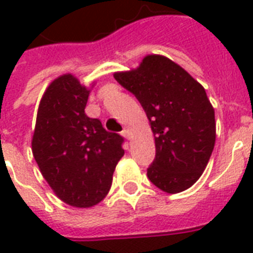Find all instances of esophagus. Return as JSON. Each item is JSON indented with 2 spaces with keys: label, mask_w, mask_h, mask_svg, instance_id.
Here are the masks:
<instances>
[{
  "label": "esophagus",
  "mask_w": 253,
  "mask_h": 253,
  "mask_svg": "<svg viewBox=\"0 0 253 253\" xmlns=\"http://www.w3.org/2000/svg\"><path fill=\"white\" fill-rule=\"evenodd\" d=\"M122 135H123V136H125V138H126V139H130V130H128V128H123Z\"/></svg>",
  "instance_id": "obj_1"
}]
</instances>
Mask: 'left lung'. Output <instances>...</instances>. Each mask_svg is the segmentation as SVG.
I'll return each mask as SVG.
<instances>
[{"mask_svg":"<svg viewBox=\"0 0 253 253\" xmlns=\"http://www.w3.org/2000/svg\"><path fill=\"white\" fill-rule=\"evenodd\" d=\"M114 79L138 98L155 136L156 158L147 176L163 192H184L208 166L216 138L215 113L205 87L163 55Z\"/></svg>","mask_w":253,"mask_h":253,"instance_id":"1","label":"left lung"}]
</instances>
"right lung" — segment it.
<instances>
[{
	"instance_id": "1",
	"label": "right lung",
	"mask_w": 253,
	"mask_h": 253,
	"mask_svg": "<svg viewBox=\"0 0 253 253\" xmlns=\"http://www.w3.org/2000/svg\"><path fill=\"white\" fill-rule=\"evenodd\" d=\"M90 89L72 73L55 79L42 95L31 140L34 159L49 188L79 209L91 208L107 196L125 155L122 136L85 114Z\"/></svg>"
}]
</instances>
